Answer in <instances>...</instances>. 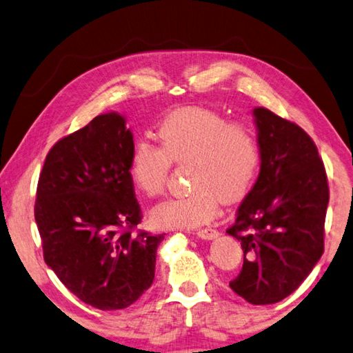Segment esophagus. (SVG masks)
<instances>
[{
	"mask_svg": "<svg viewBox=\"0 0 353 353\" xmlns=\"http://www.w3.org/2000/svg\"><path fill=\"white\" fill-rule=\"evenodd\" d=\"M198 235L202 240H214V238H218L219 232L216 229H212V227H208V229H201L198 230Z\"/></svg>",
	"mask_w": 353,
	"mask_h": 353,
	"instance_id": "obj_1",
	"label": "esophagus"
}]
</instances>
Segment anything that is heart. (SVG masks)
Listing matches in <instances>:
<instances>
[{"label": "heart", "mask_w": 353, "mask_h": 353, "mask_svg": "<svg viewBox=\"0 0 353 353\" xmlns=\"http://www.w3.org/2000/svg\"><path fill=\"white\" fill-rule=\"evenodd\" d=\"M159 148L135 143L130 177L143 194L157 198L165 191L171 165H190L188 196L165 201L151 213L159 229H194L216 216L219 201L236 204L246 198L259 174L261 146L255 130L229 123L205 107L171 112L157 132Z\"/></svg>", "instance_id": "heart-1"}]
</instances>
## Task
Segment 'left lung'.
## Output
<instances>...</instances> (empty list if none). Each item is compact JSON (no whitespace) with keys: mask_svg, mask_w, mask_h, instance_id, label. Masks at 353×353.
Listing matches in <instances>:
<instances>
[{"mask_svg":"<svg viewBox=\"0 0 353 353\" xmlns=\"http://www.w3.org/2000/svg\"><path fill=\"white\" fill-rule=\"evenodd\" d=\"M254 117L260 174L227 229L244 252L229 285L249 303L270 305L294 292L324 254L328 183L305 130L263 107Z\"/></svg>","mask_w":353,"mask_h":353,"instance_id":"obj_1","label":"left lung"}]
</instances>
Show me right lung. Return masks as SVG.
<instances>
[{"instance_id": "right-lung-1", "label": "right lung", "mask_w": 353, "mask_h": 353, "mask_svg": "<svg viewBox=\"0 0 353 353\" xmlns=\"http://www.w3.org/2000/svg\"><path fill=\"white\" fill-rule=\"evenodd\" d=\"M134 137L118 113H104L59 140L41 168L35 223L43 259L87 305L126 308L154 282L165 238L145 230L130 177Z\"/></svg>"}]
</instances>
